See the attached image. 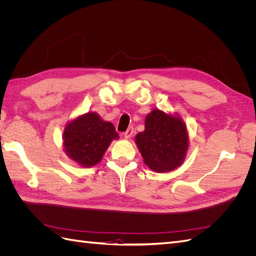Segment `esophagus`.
<instances>
[{
    "instance_id": "esophagus-1",
    "label": "esophagus",
    "mask_w": 256,
    "mask_h": 256,
    "mask_svg": "<svg viewBox=\"0 0 256 256\" xmlns=\"http://www.w3.org/2000/svg\"><path fill=\"white\" fill-rule=\"evenodd\" d=\"M134 132V127H129V128L125 131V134H124V136H125V138H129L132 136Z\"/></svg>"
}]
</instances>
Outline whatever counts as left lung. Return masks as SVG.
<instances>
[{"mask_svg": "<svg viewBox=\"0 0 256 256\" xmlns=\"http://www.w3.org/2000/svg\"><path fill=\"white\" fill-rule=\"evenodd\" d=\"M145 164L156 172H168L182 164L188 148L184 124L178 118L154 110L145 118V130L136 136Z\"/></svg>", "mask_w": 256, "mask_h": 256, "instance_id": "left-lung-1", "label": "left lung"}]
</instances>
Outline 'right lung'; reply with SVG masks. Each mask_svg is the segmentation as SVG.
Returning a JSON list of instances; mask_svg holds the SVG:
<instances>
[{"label":"right lung","instance_id":"add662e5","mask_svg":"<svg viewBox=\"0 0 256 256\" xmlns=\"http://www.w3.org/2000/svg\"><path fill=\"white\" fill-rule=\"evenodd\" d=\"M113 138H118L114 125L104 122L96 113H88L76 118L64 131L67 154L83 166L98 164Z\"/></svg>","mask_w":256,"mask_h":256}]
</instances>
